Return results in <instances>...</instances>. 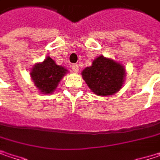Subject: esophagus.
Instances as JSON below:
<instances>
[{"label":"esophagus","instance_id":"1","mask_svg":"<svg viewBox=\"0 0 160 160\" xmlns=\"http://www.w3.org/2000/svg\"><path fill=\"white\" fill-rule=\"evenodd\" d=\"M71 69H72V71H73V72H75V73H78L80 68H79L78 65L74 64V65H72V67H71Z\"/></svg>","mask_w":160,"mask_h":160}]
</instances>
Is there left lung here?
Wrapping results in <instances>:
<instances>
[{"label": "left lung", "mask_w": 160, "mask_h": 160, "mask_svg": "<svg viewBox=\"0 0 160 160\" xmlns=\"http://www.w3.org/2000/svg\"><path fill=\"white\" fill-rule=\"evenodd\" d=\"M90 90L98 96H109L117 93L123 86L126 70L123 65L112 58L99 55L91 67L81 72Z\"/></svg>", "instance_id": "obj_1"}]
</instances>
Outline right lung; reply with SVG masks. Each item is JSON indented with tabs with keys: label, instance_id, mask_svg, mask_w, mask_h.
<instances>
[{
	"label": "right lung",
	"instance_id": "obj_1",
	"mask_svg": "<svg viewBox=\"0 0 160 160\" xmlns=\"http://www.w3.org/2000/svg\"><path fill=\"white\" fill-rule=\"evenodd\" d=\"M68 70L57 65L54 60L47 56L42 62L36 63L31 70L30 77L36 88L43 94H51L57 88L60 80Z\"/></svg>",
	"mask_w": 160,
	"mask_h": 160
}]
</instances>
